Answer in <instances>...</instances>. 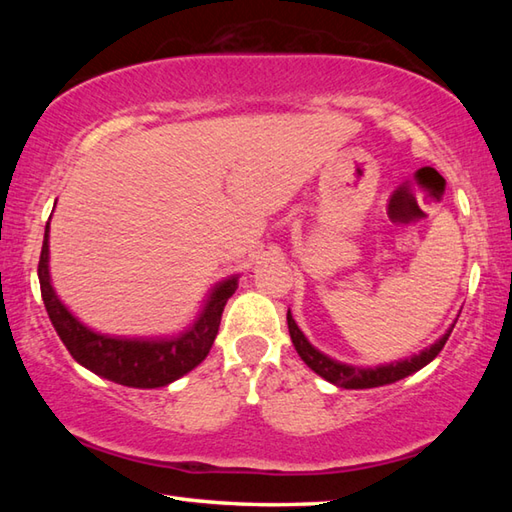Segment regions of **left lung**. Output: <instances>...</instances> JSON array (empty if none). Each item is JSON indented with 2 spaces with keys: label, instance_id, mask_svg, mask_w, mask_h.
<instances>
[{
  "label": "left lung",
  "instance_id": "left-lung-1",
  "mask_svg": "<svg viewBox=\"0 0 512 512\" xmlns=\"http://www.w3.org/2000/svg\"><path fill=\"white\" fill-rule=\"evenodd\" d=\"M288 330H290V339L292 345H295V350L299 352V356L303 358V363H306L312 372H317L321 378L328 380V383L336 385V387H345V389H369V387H380V385H389V383H396V380L405 378L413 372H418L427 363H431L433 358H436L444 343L449 341L451 330L433 343L427 350H422L420 354H413L411 358H405V361H398V363H389V365H378V367H356V365H347V363H339L330 358L328 354L319 352L317 347H314L308 339L306 334L299 330V325L292 319V314L288 310Z\"/></svg>",
  "mask_w": 512,
  "mask_h": 512
}]
</instances>
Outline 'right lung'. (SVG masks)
Returning <instances> with one entry per match:
<instances>
[{"label":"right lung","mask_w":512,"mask_h":512,"mask_svg":"<svg viewBox=\"0 0 512 512\" xmlns=\"http://www.w3.org/2000/svg\"><path fill=\"white\" fill-rule=\"evenodd\" d=\"M48 233L50 222L46 226V235H43L37 268L41 297L43 303H46L54 330H57L59 339L68 347L76 363H81L90 372L107 380H114L118 385L154 389L173 383V380H178L204 361L215 341L217 330H220L226 301L237 290V277H228L213 288L198 321L187 332L169 336V339H162V336H156V339L110 336L94 332L88 325L81 323L57 297V292H54L50 284L48 270Z\"/></svg>","instance_id":"1"}]
</instances>
